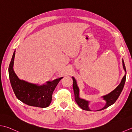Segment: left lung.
I'll list each match as a JSON object with an SVG mask.
<instances>
[{
    "label": "left lung",
    "instance_id": "1",
    "mask_svg": "<svg viewBox=\"0 0 132 132\" xmlns=\"http://www.w3.org/2000/svg\"><path fill=\"white\" fill-rule=\"evenodd\" d=\"M122 66H123V69L125 72V74L124 75V76L123 77L122 80H121L120 84L118 85V86L116 87L114 90H113L112 92L109 93V94L103 95V96L101 97V98H102V99L105 101V105L102 109H99L96 111H100V110H104L106 109V108L114 104V103L118 99V98L119 97L122 91L123 86H124L125 80H126V68H125V63H124V62H123V59H122ZM72 78H73V90H74V93L75 100H76L77 104L82 109L87 110V111H92L90 109V107H89V104H90L89 101L81 98L79 97V89L78 86V85H77L76 79H75L74 77H72Z\"/></svg>",
    "mask_w": 132,
    "mask_h": 132
}]
</instances>
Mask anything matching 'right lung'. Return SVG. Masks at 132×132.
<instances>
[{"mask_svg":"<svg viewBox=\"0 0 132 132\" xmlns=\"http://www.w3.org/2000/svg\"><path fill=\"white\" fill-rule=\"evenodd\" d=\"M15 50L13 53L9 68L10 83L17 98L29 106L39 108H47L52 100V94L56 85L63 77L47 81L38 85L20 79L14 70Z\"/></svg>","mask_w":132,"mask_h":132,"instance_id":"right-lung-1","label":"right lung"}]
</instances>
